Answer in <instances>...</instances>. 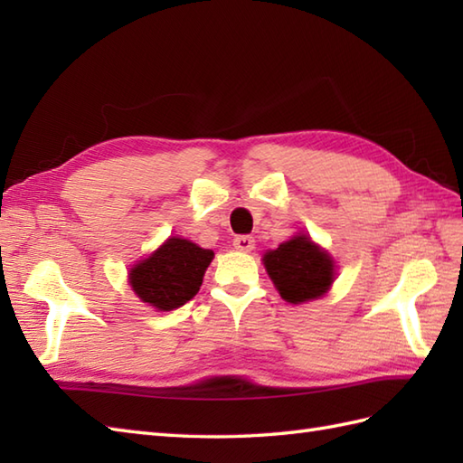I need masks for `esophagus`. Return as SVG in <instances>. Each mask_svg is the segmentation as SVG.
<instances>
[{"label":"esophagus","mask_w":463,"mask_h":463,"mask_svg":"<svg viewBox=\"0 0 463 463\" xmlns=\"http://www.w3.org/2000/svg\"><path fill=\"white\" fill-rule=\"evenodd\" d=\"M232 244H234V249H237V250L250 252L254 249V239L249 237V234H239V237L232 241Z\"/></svg>","instance_id":"obj_1"}]
</instances>
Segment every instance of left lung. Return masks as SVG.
Masks as SVG:
<instances>
[{"label":"left lung","mask_w":463,"mask_h":463,"mask_svg":"<svg viewBox=\"0 0 463 463\" xmlns=\"http://www.w3.org/2000/svg\"><path fill=\"white\" fill-rule=\"evenodd\" d=\"M262 262L280 297L290 304L324 297L336 277L330 254L307 234L279 244L277 250L264 254Z\"/></svg>","instance_id":"left-lung-1"}]
</instances>
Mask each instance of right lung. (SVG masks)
Segmentation results:
<instances>
[{"label": "right lung", "instance_id": "add662e5", "mask_svg": "<svg viewBox=\"0 0 463 463\" xmlns=\"http://www.w3.org/2000/svg\"><path fill=\"white\" fill-rule=\"evenodd\" d=\"M214 257L209 249H201L181 237L166 239L151 257L133 264L129 284L141 302L169 312L189 302L199 292L204 270Z\"/></svg>", "mask_w": 463, "mask_h": 463}]
</instances>
